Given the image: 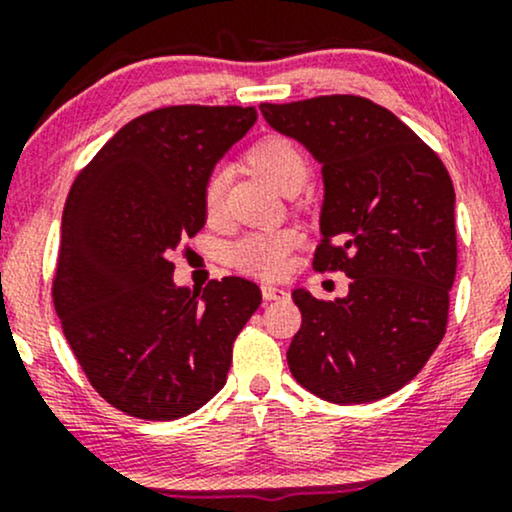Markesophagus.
Here are the masks:
<instances>
[{
    "label": "esophagus",
    "mask_w": 512,
    "mask_h": 512,
    "mask_svg": "<svg viewBox=\"0 0 512 512\" xmlns=\"http://www.w3.org/2000/svg\"><path fill=\"white\" fill-rule=\"evenodd\" d=\"M262 296L264 301H284L289 296V291L284 286H276V284H262Z\"/></svg>",
    "instance_id": "34e87169"
}]
</instances>
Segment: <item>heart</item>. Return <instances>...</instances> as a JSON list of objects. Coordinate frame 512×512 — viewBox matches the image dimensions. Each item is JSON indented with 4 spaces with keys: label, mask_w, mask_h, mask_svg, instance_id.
Instances as JSON below:
<instances>
[{
    "label": "heart",
    "mask_w": 512,
    "mask_h": 512,
    "mask_svg": "<svg viewBox=\"0 0 512 512\" xmlns=\"http://www.w3.org/2000/svg\"><path fill=\"white\" fill-rule=\"evenodd\" d=\"M248 163L252 170L267 180L272 190L281 195H296L303 190L305 180L310 175L308 158L296 142L286 137H267L257 142L248 151ZM228 175L226 170H211L204 180L202 202L209 219H219L223 209V197H226ZM296 233L279 228V231H260L240 238L231 250V260L243 272L276 276L289 264V250L296 245Z\"/></svg>",
    "instance_id": "1"
}]
</instances>
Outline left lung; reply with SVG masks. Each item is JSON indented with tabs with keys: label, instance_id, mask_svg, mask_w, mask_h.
Listing matches in <instances>:
<instances>
[{
	"label": "left lung",
	"instance_id": "obj_1",
	"mask_svg": "<svg viewBox=\"0 0 512 512\" xmlns=\"http://www.w3.org/2000/svg\"><path fill=\"white\" fill-rule=\"evenodd\" d=\"M267 125L322 168L317 269H342L349 293L293 291L301 330L291 375L334 404L383 399L416 378L448 325L457 269L455 190L411 129L361 96L260 105Z\"/></svg>",
	"mask_w": 512,
	"mask_h": 512
}]
</instances>
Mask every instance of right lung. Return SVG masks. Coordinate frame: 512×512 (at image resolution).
Masks as SVG:
<instances>
[{"instance_id": "add662e5", "label": "right lung", "mask_w": 512, "mask_h": 512, "mask_svg": "<svg viewBox=\"0 0 512 512\" xmlns=\"http://www.w3.org/2000/svg\"><path fill=\"white\" fill-rule=\"evenodd\" d=\"M255 120L238 105L151 110L69 190L52 301L86 378L129 416L173 421L204 407L260 308L252 281L226 276L192 293L168 260L204 226V180Z\"/></svg>"}]
</instances>
